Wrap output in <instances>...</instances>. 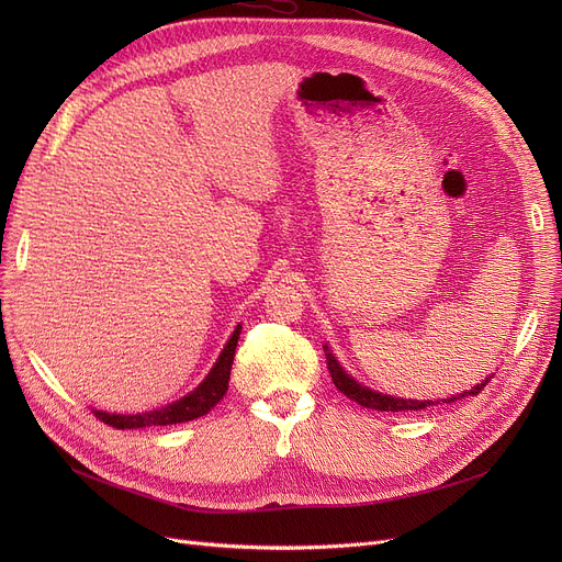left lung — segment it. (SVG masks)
Masks as SVG:
<instances>
[{"mask_svg": "<svg viewBox=\"0 0 562 562\" xmlns=\"http://www.w3.org/2000/svg\"><path fill=\"white\" fill-rule=\"evenodd\" d=\"M323 350H326V362H328V369H330V375H333V382L335 387L348 396L350 401L360 403L362 407H369V409H378V412H405V409H426V407H432V405H441V403H456L464 396H476L483 392V387L490 382V378L481 380L479 385H474L471 390L462 392V394H456L451 398H441V401H415V398H398V396H390V394H380L371 387H364L360 385V382L352 378L350 373L344 371V367L337 362V358L330 352L328 346H323Z\"/></svg>", "mask_w": 562, "mask_h": 562, "instance_id": "obj_1", "label": "left lung"}]
</instances>
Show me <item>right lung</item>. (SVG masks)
Here are the masks:
<instances>
[{
  "mask_svg": "<svg viewBox=\"0 0 562 562\" xmlns=\"http://www.w3.org/2000/svg\"><path fill=\"white\" fill-rule=\"evenodd\" d=\"M241 326H236L232 337L227 339L225 348L221 350V356L212 371L206 373V378L200 382V385L182 396L180 401H175L166 407L153 409V412H143V415H109V412L93 409L95 417L117 430L125 428H145V426H170V424H184L193 422L202 415H206L227 392V382H229V371L234 362V350L236 341H239Z\"/></svg>",
  "mask_w": 562,
  "mask_h": 562,
  "instance_id": "right-lung-1",
  "label": "right lung"
}]
</instances>
